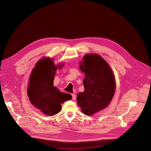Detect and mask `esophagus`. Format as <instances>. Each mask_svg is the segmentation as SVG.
<instances>
[{
    "label": "esophagus",
    "instance_id": "1",
    "mask_svg": "<svg viewBox=\"0 0 151 151\" xmlns=\"http://www.w3.org/2000/svg\"><path fill=\"white\" fill-rule=\"evenodd\" d=\"M71 96H72V100H76V94L73 93L72 95H71Z\"/></svg>",
    "mask_w": 151,
    "mask_h": 151
}]
</instances>
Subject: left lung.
I'll return each mask as SVG.
<instances>
[{"mask_svg": "<svg viewBox=\"0 0 151 151\" xmlns=\"http://www.w3.org/2000/svg\"><path fill=\"white\" fill-rule=\"evenodd\" d=\"M80 68L84 73V91L80 92L77 104L86 115H92L106 108L114 96L116 83L112 70L98 54H86Z\"/></svg>", "mask_w": 151, "mask_h": 151, "instance_id": "1", "label": "left lung"}]
</instances>
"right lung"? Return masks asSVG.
Listing matches in <instances>:
<instances>
[{
	"instance_id": "obj_1",
	"label": "right lung",
	"mask_w": 151,
	"mask_h": 151,
	"mask_svg": "<svg viewBox=\"0 0 151 151\" xmlns=\"http://www.w3.org/2000/svg\"><path fill=\"white\" fill-rule=\"evenodd\" d=\"M50 58L40 60L30 77L27 95L32 104L47 116L61 110V104L71 99L70 94L60 92L52 86L57 67ZM63 66H59V68Z\"/></svg>"
}]
</instances>
